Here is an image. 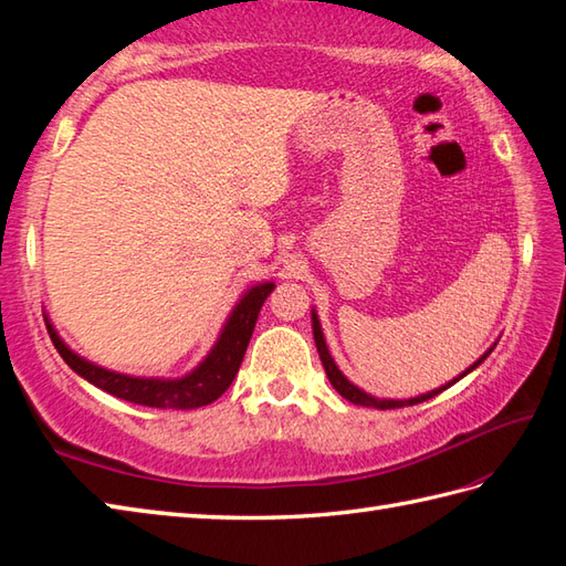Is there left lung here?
Instances as JSON below:
<instances>
[{
  "label": "left lung",
  "mask_w": 566,
  "mask_h": 566,
  "mask_svg": "<svg viewBox=\"0 0 566 566\" xmlns=\"http://www.w3.org/2000/svg\"><path fill=\"white\" fill-rule=\"evenodd\" d=\"M311 323H314V340H316V347H318V357H321V363H323V369H326V375H328V379H331V384H333V389L338 391L343 399H347V401H353V403H357V406H367V408H381V411H387V408H403V406H413V403H423V401H428V399H432V396H438L440 391H444V389H450L452 384H457L460 381L462 377H467L469 371L472 369H476L479 365L484 363V359L491 355V350H494L496 347V343L489 347V350L476 359L474 365H469L462 375H457L452 381H448V384H442V387H438V389H432V391H428V394H420V396H413V399H377V396H371V394H367V391H363L359 387H355V384L347 379L343 371L338 369V365L333 363V357H331V353H328V345H326V338H323V331H321V321H318V314L314 308H311Z\"/></svg>",
  "instance_id": "1"
}]
</instances>
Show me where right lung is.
<instances>
[{
  "mask_svg": "<svg viewBox=\"0 0 566 566\" xmlns=\"http://www.w3.org/2000/svg\"><path fill=\"white\" fill-rule=\"evenodd\" d=\"M274 290V282H262L250 286V290L238 298L231 316L226 318L219 340L213 343L211 353L201 359V363L185 377L177 379H158V377H130L122 371L104 369L99 365L90 363V359L72 353L70 347L60 340L55 328L48 323V333L60 357L65 359L72 371H77L82 379H87L94 387L116 396L130 403L150 406V408H177V411H187V408H199L219 399V396L231 387L235 379L240 363H243L250 335L255 331L258 314Z\"/></svg>",
  "mask_w": 566,
  "mask_h": 566,
  "instance_id": "right-lung-1",
  "label": "right lung"
}]
</instances>
